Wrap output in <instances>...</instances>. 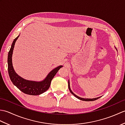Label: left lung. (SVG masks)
I'll list each match as a JSON object with an SVG mask.
<instances>
[{
    "label": "left lung",
    "mask_w": 125,
    "mask_h": 125,
    "mask_svg": "<svg viewBox=\"0 0 125 125\" xmlns=\"http://www.w3.org/2000/svg\"><path fill=\"white\" fill-rule=\"evenodd\" d=\"M116 50H117V49H116ZM68 87H69V90H70V92L74 95V96H75L76 98H77L78 99H80V100H82L86 101V102H88V101H94V100H97V99H99V98H100V97H97V98H92V99H89V98H81V97H79L77 96V95H76L75 94H73V91L71 90L70 87V82H69V80L68 81Z\"/></svg>",
    "instance_id": "left-lung-1"
}]
</instances>
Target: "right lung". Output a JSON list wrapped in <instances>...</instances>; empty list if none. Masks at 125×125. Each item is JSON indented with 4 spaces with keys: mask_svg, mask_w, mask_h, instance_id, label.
<instances>
[{
    "mask_svg": "<svg viewBox=\"0 0 125 125\" xmlns=\"http://www.w3.org/2000/svg\"><path fill=\"white\" fill-rule=\"evenodd\" d=\"M19 35L14 40L9 54H8V71H9L10 81H12L13 84L15 86H17L20 91H21L24 94L33 95H39L43 94V92L46 91L49 88L52 78L56 74L58 70L63 66H58V67L55 68L54 69L52 70L47 75L46 78L43 81L41 82L28 81L21 77L15 72L12 65V60L13 49H14L15 42L19 38Z\"/></svg>",
    "mask_w": 125,
    "mask_h": 125,
    "instance_id": "add662e5",
    "label": "right lung"
}]
</instances>
